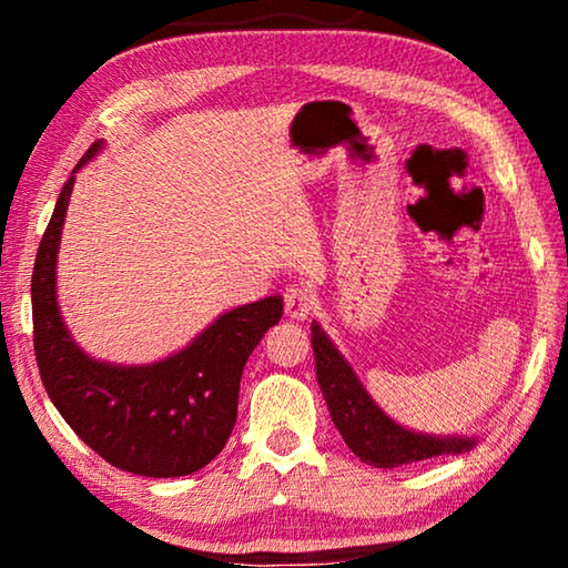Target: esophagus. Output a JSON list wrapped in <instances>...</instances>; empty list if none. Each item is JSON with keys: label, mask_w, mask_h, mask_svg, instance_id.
Returning a JSON list of instances; mask_svg holds the SVG:
<instances>
[{"label": "esophagus", "mask_w": 568, "mask_h": 568, "mask_svg": "<svg viewBox=\"0 0 568 568\" xmlns=\"http://www.w3.org/2000/svg\"><path fill=\"white\" fill-rule=\"evenodd\" d=\"M283 301H285V315H287V318L303 321V318H307V313L313 311V293L307 291L305 285L285 287Z\"/></svg>", "instance_id": "obj_1"}]
</instances>
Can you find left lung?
<instances>
[{"label": "left lung", "instance_id": "obj_1", "mask_svg": "<svg viewBox=\"0 0 568 568\" xmlns=\"http://www.w3.org/2000/svg\"><path fill=\"white\" fill-rule=\"evenodd\" d=\"M315 373L331 418L348 448L363 464L376 468H398L436 456L466 454L476 446L468 436H428L403 428L388 418L378 403L368 396L355 376L351 363L343 358L318 323L311 325Z\"/></svg>", "mask_w": 568, "mask_h": 568}]
</instances>
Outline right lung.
I'll return each instance as SVG.
<instances>
[{
	"mask_svg": "<svg viewBox=\"0 0 568 568\" xmlns=\"http://www.w3.org/2000/svg\"><path fill=\"white\" fill-rule=\"evenodd\" d=\"M100 150L102 140L77 162L37 250L32 321L42 386L74 434L114 468L150 478L187 476L207 466L233 434L243 368L265 331L281 321L283 297L223 313L165 361L114 365L90 358L57 305V253L74 172Z\"/></svg>",
	"mask_w": 568,
	"mask_h": 568,
	"instance_id": "right-lung-1",
	"label": "right lung"
}]
</instances>
